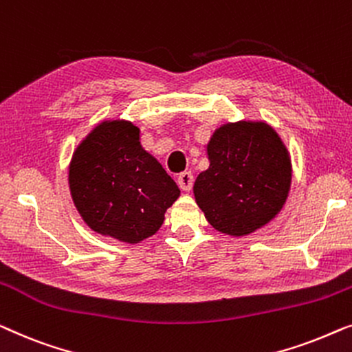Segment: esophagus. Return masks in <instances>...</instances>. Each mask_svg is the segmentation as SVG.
<instances>
[{
  "label": "esophagus",
  "mask_w": 352,
  "mask_h": 352,
  "mask_svg": "<svg viewBox=\"0 0 352 352\" xmlns=\"http://www.w3.org/2000/svg\"><path fill=\"white\" fill-rule=\"evenodd\" d=\"M177 183H178V186H180L182 191H190L192 186V174L190 170L182 172V174L177 177Z\"/></svg>",
  "instance_id": "obj_1"
}]
</instances>
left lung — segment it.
I'll return each instance as SVG.
<instances>
[{
    "instance_id": "left-lung-1",
    "label": "left lung",
    "mask_w": 352,
    "mask_h": 352,
    "mask_svg": "<svg viewBox=\"0 0 352 352\" xmlns=\"http://www.w3.org/2000/svg\"><path fill=\"white\" fill-rule=\"evenodd\" d=\"M209 167L197 175L196 204L217 231L247 236L284 207L292 183L290 153L265 121L217 127L207 143Z\"/></svg>"
}]
</instances>
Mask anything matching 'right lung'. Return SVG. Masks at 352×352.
Instances as JSON below:
<instances>
[{"label":"right lung","instance_id":"obj_1","mask_svg":"<svg viewBox=\"0 0 352 352\" xmlns=\"http://www.w3.org/2000/svg\"><path fill=\"white\" fill-rule=\"evenodd\" d=\"M75 207L92 231L138 244L160 230L180 196L177 183L143 150L140 129L102 121L82 138L68 166Z\"/></svg>","mask_w":352,"mask_h":352}]
</instances>
